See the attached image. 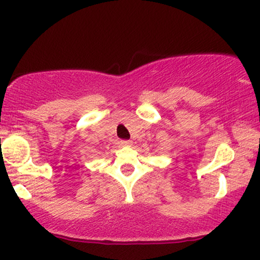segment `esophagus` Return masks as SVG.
Masks as SVG:
<instances>
[{"instance_id":"esophagus-1","label":"esophagus","mask_w":260,"mask_h":260,"mask_svg":"<svg viewBox=\"0 0 260 260\" xmlns=\"http://www.w3.org/2000/svg\"><path fill=\"white\" fill-rule=\"evenodd\" d=\"M120 144L122 146H131V145H132V141H131V140H121Z\"/></svg>"}]
</instances>
